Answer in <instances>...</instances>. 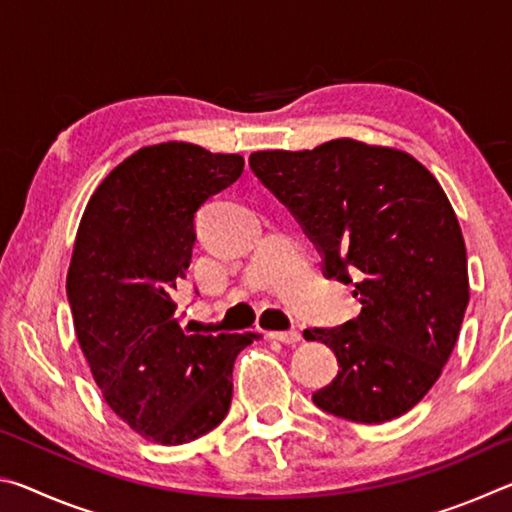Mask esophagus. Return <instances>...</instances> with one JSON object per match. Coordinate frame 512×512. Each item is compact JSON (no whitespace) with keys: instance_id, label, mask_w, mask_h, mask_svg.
<instances>
[{"instance_id":"obj_1","label":"esophagus","mask_w":512,"mask_h":512,"mask_svg":"<svg viewBox=\"0 0 512 512\" xmlns=\"http://www.w3.org/2000/svg\"><path fill=\"white\" fill-rule=\"evenodd\" d=\"M268 339L280 341V343H287V345H293V343H298V341L302 339V336H300L298 329H287V332H268Z\"/></svg>"}]
</instances>
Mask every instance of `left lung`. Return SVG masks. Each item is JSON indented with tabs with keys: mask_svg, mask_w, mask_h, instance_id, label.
Returning a JSON list of instances; mask_svg holds the SVG:
<instances>
[{
	"mask_svg": "<svg viewBox=\"0 0 512 512\" xmlns=\"http://www.w3.org/2000/svg\"><path fill=\"white\" fill-rule=\"evenodd\" d=\"M248 164L316 246L327 280L352 284L361 302L348 323L302 332L339 361L311 400L350 422L400 418L436 384L470 302L443 187L411 155L357 140L257 151Z\"/></svg>",
	"mask_w": 512,
	"mask_h": 512,
	"instance_id": "1",
	"label": "left lung"
}]
</instances>
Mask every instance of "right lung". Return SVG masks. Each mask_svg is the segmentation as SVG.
Wrapping results in <instances>:
<instances>
[{
	"mask_svg": "<svg viewBox=\"0 0 512 512\" xmlns=\"http://www.w3.org/2000/svg\"><path fill=\"white\" fill-rule=\"evenodd\" d=\"M244 173L241 155L146 146L92 194L67 273L76 339L121 420L162 445L219 427L237 354L262 336L189 334L173 289L196 244V212Z\"/></svg>",
	"mask_w": 512,
	"mask_h": 512,
	"instance_id": "obj_1",
	"label": "right lung"
}]
</instances>
